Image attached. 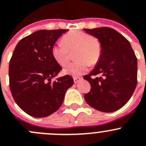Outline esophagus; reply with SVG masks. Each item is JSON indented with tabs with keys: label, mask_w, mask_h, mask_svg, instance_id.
Segmentation results:
<instances>
[{
	"label": "esophagus",
	"mask_w": 146,
	"mask_h": 146,
	"mask_svg": "<svg viewBox=\"0 0 146 146\" xmlns=\"http://www.w3.org/2000/svg\"><path fill=\"white\" fill-rule=\"evenodd\" d=\"M73 79H74V82L75 84L76 83H78V82H80V80H82V77H74Z\"/></svg>",
	"instance_id": "esophagus-1"
}]
</instances>
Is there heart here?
<instances>
[{"label":"heart","mask_w":146,"mask_h":146,"mask_svg":"<svg viewBox=\"0 0 146 146\" xmlns=\"http://www.w3.org/2000/svg\"><path fill=\"white\" fill-rule=\"evenodd\" d=\"M62 41L52 47V56L59 65L65 66L69 61L70 52L77 49V61L68 64L64 72L73 76H80L88 70L90 65L96 64L101 55V45L97 39L82 31H72L65 35Z\"/></svg>","instance_id":"b5f03b06"}]
</instances>
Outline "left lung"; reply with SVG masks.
Listing matches in <instances>:
<instances>
[{
	"instance_id": "obj_1",
	"label": "left lung",
	"mask_w": 146,
	"mask_h": 146,
	"mask_svg": "<svg viewBox=\"0 0 146 146\" xmlns=\"http://www.w3.org/2000/svg\"><path fill=\"white\" fill-rule=\"evenodd\" d=\"M98 38L101 55L96 66L84 79L90 84L86 102L102 112H113L127 103L137 85V61L130 43L110 27L84 29ZM101 76L98 78L96 75Z\"/></svg>"
}]
</instances>
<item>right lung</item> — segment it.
<instances>
[{
    "instance_id": "right-lung-1",
    "label": "right lung",
    "mask_w": 146,
    "mask_h": 146,
    "mask_svg": "<svg viewBox=\"0 0 146 146\" xmlns=\"http://www.w3.org/2000/svg\"><path fill=\"white\" fill-rule=\"evenodd\" d=\"M68 29H41L17 43L9 62V87L17 105L32 117L56 111L74 80L65 75L51 80L62 68L52 56V47Z\"/></svg>"
}]
</instances>
